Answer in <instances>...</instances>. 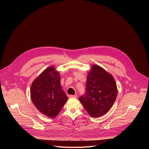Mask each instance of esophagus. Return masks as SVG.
<instances>
[{"label": "esophagus", "instance_id": "34e87169", "mask_svg": "<svg viewBox=\"0 0 149 149\" xmlns=\"http://www.w3.org/2000/svg\"><path fill=\"white\" fill-rule=\"evenodd\" d=\"M69 98H76L77 97V95H69Z\"/></svg>", "mask_w": 149, "mask_h": 149}]
</instances>
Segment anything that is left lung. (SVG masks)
<instances>
[{
  "mask_svg": "<svg viewBox=\"0 0 149 149\" xmlns=\"http://www.w3.org/2000/svg\"><path fill=\"white\" fill-rule=\"evenodd\" d=\"M85 89L86 93L79 100L92 118L106 114L113 106L118 95L112 75L97 65H93L88 73Z\"/></svg>",
  "mask_w": 149,
  "mask_h": 149,
  "instance_id": "1",
  "label": "left lung"
}]
</instances>
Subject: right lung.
I'll list each match as a JSON object with an SVG mask.
<instances>
[{"label": "right lung", "mask_w": 149, "mask_h": 149, "mask_svg": "<svg viewBox=\"0 0 149 149\" xmlns=\"http://www.w3.org/2000/svg\"><path fill=\"white\" fill-rule=\"evenodd\" d=\"M31 100L43 115L55 118L68 98L61 85L60 73L54 66L44 70L32 83L30 89Z\"/></svg>", "instance_id": "right-lung-1"}]
</instances>
